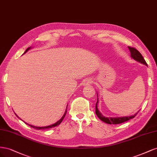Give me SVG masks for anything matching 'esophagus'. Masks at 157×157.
Listing matches in <instances>:
<instances>
[{
  "label": "esophagus",
  "instance_id": "obj_1",
  "mask_svg": "<svg viewBox=\"0 0 157 157\" xmlns=\"http://www.w3.org/2000/svg\"><path fill=\"white\" fill-rule=\"evenodd\" d=\"M92 81L90 79H86V80H84L83 85H84V86H88V85H90V84L92 83Z\"/></svg>",
  "mask_w": 157,
  "mask_h": 157
}]
</instances>
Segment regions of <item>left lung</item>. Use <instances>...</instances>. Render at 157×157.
I'll use <instances>...</instances> for the list:
<instances>
[{"instance_id":"obj_1","label":"left lung","mask_w":157,"mask_h":157,"mask_svg":"<svg viewBox=\"0 0 157 157\" xmlns=\"http://www.w3.org/2000/svg\"><path fill=\"white\" fill-rule=\"evenodd\" d=\"M128 48H129V50L131 54V57L132 58L135 59L136 61H138V62L144 64L145 65H147L145 60L144 59V57L142 56V55L140 54V52L137 50L136 48H132V47L128 46ZM98 96V95H97ZM98 101L96 104V114L99 119L101 120L103 122L107 123V124H121V123L124 122L126 121H129L132 118H134L135 116L137 115V113L135 114L134 115L132 116H128V117H105L103 116L101 113L99 111L98 109Z\"/></svg>"}]
</instances>
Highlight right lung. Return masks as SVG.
I'll list each match as a JSON object with an SVG mask.
<instances>
[{"label": "right lung", "mask_w": 157, "mask_h": 157, "mask_svg": "<svg viewBox=\"0 0 157 157\" xmlns=\"http://www.w3.org/2000/svg\"><path fill=\"white\" fill-rule=\"evenodd\" d=\"M31 47H29V48H28L26 50H25V52H24V54L25 53H26V52L29 50H30L31 49ZM66 113H67V109H66L65 110V113H64V115H63V117L61 118V119L60 120H59L58 122H56L55 124H52V125H50V126H44V127H38V126H33V125H30V124H27V123H26V122H25L26 124H27V125H29V126H31V128H35V129H36V130H44V129H48V128H53V127H55V126H58V125H59L60 124H61V122H62V121H63V119L64 118V117H65V115H66ZM16 114V113H15ZM16 115L18 117V116L16 115ZM19 118H20V117H18ZM21 119V118H20Z\"/></svg>", "instance_id": "1"}]
</instances>
